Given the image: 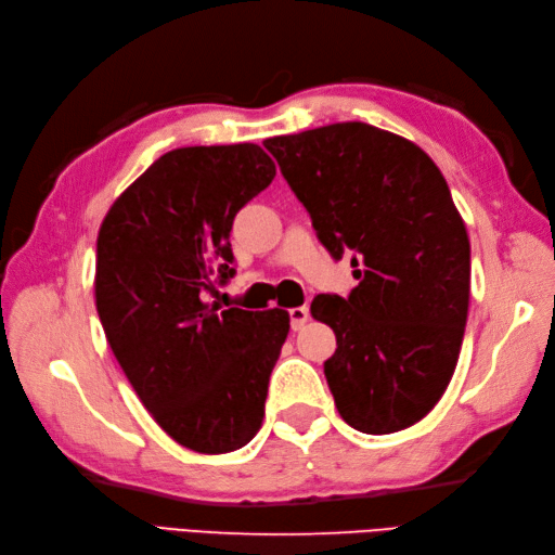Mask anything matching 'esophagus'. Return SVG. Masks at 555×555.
I'll return each instance as SVG.
<instances>
[{
    "label": "esophagus",
    "mask_w": 555,
    "mask_h": 555,
    "mask_svg": "<svg viewBox=\"0 0 555 555\" xmlns=\"http://www.w3.org/2000/svg\"><path fill=\"white\" fill-rule=\"evenodd\" d=\"M289 317H292V328H294V331H300V328H304V326L308 324V319H310V310H308L306 306H300V308H292V310H289Z\"/></svg>",
    "instance_id": "1"
}]
</instances>
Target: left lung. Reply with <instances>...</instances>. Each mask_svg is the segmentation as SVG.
<instances>
[{"label": "left lung", "instance_id": "obj_1", "mask_svg": "<svg viewBox=\"0 0 555 555\" xmlns=\"http://www.w3.org/2000/svg\"><path fill=\"white\" fill-rule=\"evenodd\" d=\"M263 145L317 238L357 268L347 298L310 306L338 340L324 363L335 408L367 435L414 426L456 371L469 306V238L444 176L422 147L365 122Z\"/></svg>", "mask_w": 555, "mask_h": 555}]
</instances>
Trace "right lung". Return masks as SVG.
<instances>
[{
	"label": "right lung",
	"instance_id": "right-lung-1",
	"mask_svg": "<svg viewBox=\"0 0 555 555\" xmlns=\"http://www.w3.org/2000/svg\"><path fill=\"white\" fill-rule=\"evenodd\" d=\"M275 178L255 143L162 155L115 198L96 238L94 300L106 340L145 410L198 453L245 447L263 422L287 310L220 314L204 294L236 268L233 217Z\"/></svg>",
	"mask_w": 555,
	"mask_h": 555
}]
</instances>
